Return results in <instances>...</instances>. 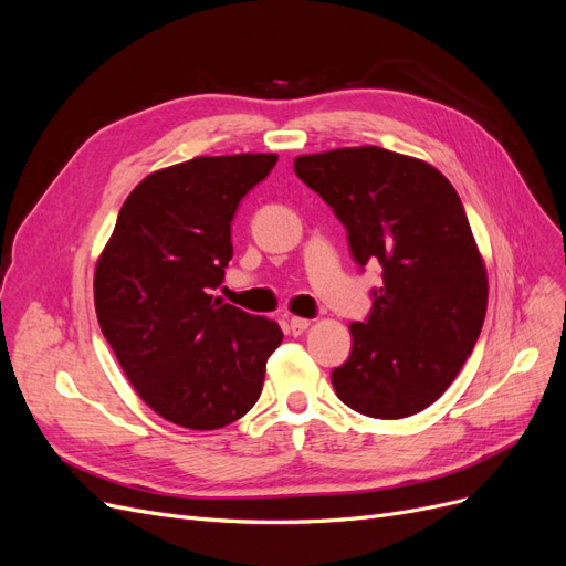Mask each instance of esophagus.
I'll use <instances>...</instances> for the list:
<instances>
[{
    "instance_id": "1",
    "label": "esophagus",
    "mask_w": 566,
    "mask_h": 566,
    "mask_svg": "<svg viewBox=\"0 0 566 566\" xmlns=\"http://www.w3.org/2000/svg\"><path fill=\"white\" fill-rule=\"evenodd\" d=\"M310 325H312L310 318L293 316V318H290V333H293V335H302L306 328H310Z\"/></svg>"
}]
</instances>
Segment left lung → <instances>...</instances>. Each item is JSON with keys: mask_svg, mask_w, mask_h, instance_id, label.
Here are the masks:
<instances>
[{"mask_svg": "<svg viewBox=\"0 0 566 566\" xmlns=\"http://www.w3.org/2000/svg\"><path fill=\"white\" fill-rule=\"evenodd\" d=\"M297 177L347 227L358 266L382 264L352 356L333 370L339 401L380 420L416 416L451 387L482 333L489 279L451 181L380 146L295 158Z\"/></svg>", "mask_w": 566, "mask_h": 566, "instance_id": "obj_1", "label": "left lung"}]
</instances>
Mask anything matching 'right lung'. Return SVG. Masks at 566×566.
<instances>
[{"label":"right lung","mask_w":566,"mask_h":566,"mask_svg":"<svg viewBox=\"0 0 566 566\" xmlns=\"http://www.w3.org/2000/svg\"><path fill=\"white\" fill-rule=\"evenodd\" d=\"M276 153L200 156L150 172L127 196L94 269L101 333L148 408L186 430L243 418L283 331L210 295L233 256L238 202Z\"/></svg>","instance_id":"obj_1"}]
</instances>
